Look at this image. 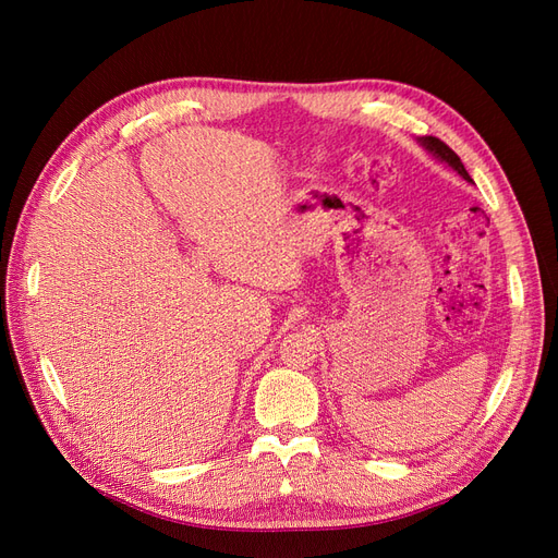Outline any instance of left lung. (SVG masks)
Instances as JSON below:
<instances>
[{
    "label": "left lung",
    "mask_w": 558,
    "mask_h": 558,
    "mask_svg": "<svg viewBox=\"0 0 558 558\" xmlns=\"http://www.w3.org/2000/svg\"><path fill=\"white\" fill-rule=\"evenodd\" d=\"M418 144H421V146H426V150H430V154H433L435 158H440L442 162H447V165L451 167V170H456V172H459L465 181H470V183H472V179H470V174L465 172V167H463L461 158L456 156L453 150H451L445 142H440L437 137H421V140H418Z\"/></svg>",
    "instance_id": "obj_1"
}]
</instances>
